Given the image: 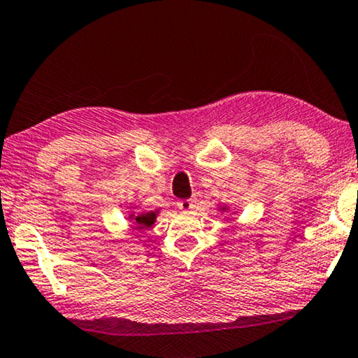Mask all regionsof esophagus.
I'll list each match as a JSON object with an SVG mask.
<instances>
[{"label":"esophagus","mask_w":358,"mask_h":358,"mask_svg":"<svg viewBox=\"0 0 358 358\" xmlns=\"http://www.w3.org/2000/svg\"><path fill=\"white\" fill-rule=\"evenodd\" d=\"M194 205H196V201H194V200H182V201H178V208L182 211H192L193 208H194Z\"/></svg>","instance_id":"esophagus-1"}]
</instances>
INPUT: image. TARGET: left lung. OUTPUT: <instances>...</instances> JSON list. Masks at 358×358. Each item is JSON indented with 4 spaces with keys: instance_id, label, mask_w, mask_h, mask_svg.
I'll list each match as a JSON object with an SVG mask.
<instances>
[{
    "instance_id": "left-lung-1",
    "label": "left lung",
    "mask_w": 358,
    "mask_h": 358,
    "mask_svg": "<svg viewBox=\"0 0 358 358\" xmlns=\"http://www.w3.org/2000/svg\"><path fill=\"white\" fill-rule=\"evenodd\" d=\"M223 210H224V208H223Z\"/></svg>"
}]
</instances>
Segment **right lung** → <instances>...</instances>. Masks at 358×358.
<instances>
[{
  "instance_id": "1",
  "label": "right lung",
  "mask_w": 358,
  "mask_h": 358,
  "mask_svg": "<svg viewBox=\"0 0 358 358\" xmlns=\"http://www.w3.org/2000/svg\"><path fill=\"white\" fill-rule=\"evenodd\" d=\"M130 218H134V215H130ZM155 220H157V211L142 213V215L135 216V224H137V229H147L155 223Z\"/></svg>"
}]
</instances>
